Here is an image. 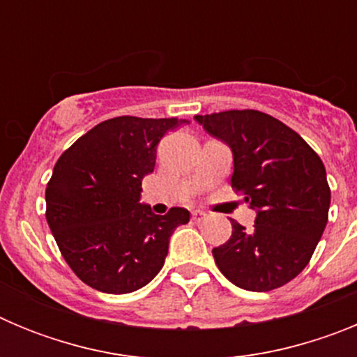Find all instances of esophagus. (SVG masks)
Segmentation results:
<instances>
[{
  "label": "esophagus",
  "mask_w": 357,
  "mask_h": 357,
  "mask_svg": "<svg viewBox=\"0 0 357 357\" xmlns=\"http://www.w3.org/2000/svg\"><path fill=\"white\" fill-rule=\"evenodd\" d=\"M204 218H206V213H204V211H200V209L193 211V220H195V222H200V220H204Z\"/></svg>",
  "instance_id": "obj_1"
}]
</instances>
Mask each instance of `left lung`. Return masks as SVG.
<instances>
[{"label":"left lung","instance_id":"obj_1","mask_svg":"<svg viewBox=\"0 0 357 357\" xmlns=\"http://www.w3.org/2000/svg\"><path fill=\"white\" fill-rule=\"evenodd\" d=\"M234 155L232 188L257 211L252 230L232 223L213 248L220 272L238 288L272 291L307 266L329 220L331 188L317 151L295 130L261 110L195 116Z\"/></svg>","mask_w":357,"mask_h":357}]
</instances>
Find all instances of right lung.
I'll return each mask as SVG.
<instances>
[{
    "instance_id": "right-lung-1",
    "label": "right lung",
    "mask_w": 357,
    "mask_h": 357,
    "mask_svg": "<svg viewBox=\"0 0 357 357\" xmlns=\"http://www.w3.org/2000/svg\"><path fill=\"white\" fill-rule=\"evenodd\" d=\"M188 119L118 116L98 123L59 157L46 185V222L75 275L112 295L150 282L169 236L189 213L157 216L139 204L141 181L155 168L157 144Z\"/></svg>"
}]
</instances>
